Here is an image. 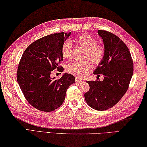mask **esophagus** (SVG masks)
Here are the masks:
<instances>
[{
  "label": "esophagus",
  "instance_id": "esophagus-1",
  "mask_svg": "<svg viewBox=\"0 0 147 147\" xmlns=\"http://www.w3.org/2000/svg\"><path fill=\"white\" fill-rule=\"evenodd\" d=\"M76 82H84V80L78 78H76Z\"/></svg>",
  "mask_w": 147,
  "mask_h": 147
}]
</instances>
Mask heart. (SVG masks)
<instances>
[{
    "instance_id": "b5f03b06",
    "label": "heart",
    "mask_w": 147,
    "mask_h": 147,
    "mask_svg": "<svg viewBox=\"0 0 147 147\" xmlns=\"http://www.w3.org/2000/svg\"><path fill=\"white\" fill-rule=\"evenodd\" d=\"M71 44L84 48V58H89L95 65L99 64L105 57V51L103 46L97 44L96 39L90 34L84 33L76 36L71 42H65L62 45L61 53L65 60L70 59L71 57ZM91 67V63L89 60L76 61L67 65V71L77 77H83Z\"/></svg>"
}]
</instances>
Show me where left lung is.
Masks as SVG:
<instances>
[{"instance_id": "8db88e82", "label": "left lung", "mask_w": 147, "mask_h": 147, "mask_svg": "<svg viewBox=\"0 0 147 147\" xmlns=\"http://www.w3.org/2000/svg\"><path fill=\"white\" fill-rule=\"evenodd\" d=\"M105 54L94 71L103 74V81H87L90 89L84 94L88 105L97 111L113 107L123 96L132 78L134 65L127 46L118 36L105 30H98Z\"/></svg>"}]
</instances>
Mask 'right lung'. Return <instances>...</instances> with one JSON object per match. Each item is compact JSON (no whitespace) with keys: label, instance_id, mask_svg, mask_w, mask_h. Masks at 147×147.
<instances>
[{"label":"right lung","instance_id":"obj_1","mask_svg":"<svg viewBox=\"0 0 147 147\" xmlns=\"http://www.w3.org/2000/svg\"><path fill=\"white\" fill-rule=\"evenodd\" d=\"M69 33L49 34L34 41L26 48L17 70L18 84L29 103L36 109L51 112L62 105L67 89L75 82L71 74L65 73L60 79L51 78L52 71L63 61L62 45L70 36Z\"/></svg>","mask_w":147,"mask_h":147}]
</instances>
